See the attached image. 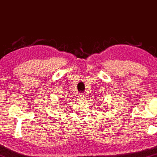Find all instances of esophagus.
<instances>
[{
    "instance_id": "obj_1",
    "label": "esophagus",
    "mask_w": 157,
    "mask_h": 157,
    "mask_svg": "<svg viewBox=\"0 0 157 157\" xmlns=\"http://www.w3.org/2000/svg\"><path fill=\"white\" fill-rule=\"evenodd\" d=\"M79 98L81 99V100H85L86 98V95L84 94H81L79 95Z\"/></svg>"
}]
</instances>
